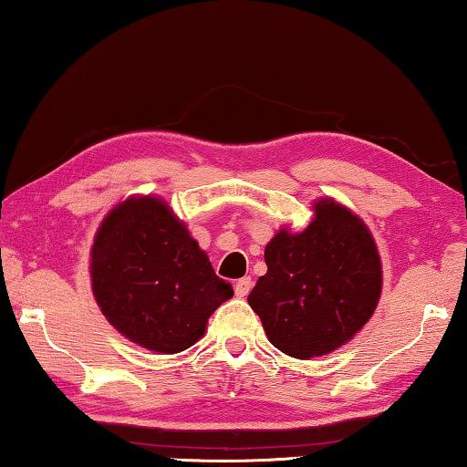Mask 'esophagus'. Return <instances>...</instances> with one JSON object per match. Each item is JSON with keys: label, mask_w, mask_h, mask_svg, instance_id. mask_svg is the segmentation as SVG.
Returning <instances> with one entry per match:
<instances>
[{"label": "esophagus", "mask_w": 467, "mask_h": 467, "mask_svg": "<svg viewBox=\"0 0 467 467\" xmlns=\"http://www.w3.org/2000/svg\"><path fill=\"white\" fill-rule=\"evenodd\" d=\"M251 286H253L251 278H241V280H236V284H234V295L239 296V298H244V296L249 295Z\"/></svg>", "instance_id": "obj_1"}]
</instances>
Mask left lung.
I'll return each mask as SVG.
<instances>
[{
	"mask_svg": "<svg viewBox=\"0 0 467 467\" xmlns=\"http://www.w3.org/2000/svg\"><path fill=\"white\" fill-rule=\"evenodd\" d=\"M313 210L303 233L282 228L267 243V274L247 298L267 339L303 360L350 342L375 313L383 284L367 224L329 197Z\"/></svg>",
	"mask_w": 467,
	"mask_h": 467,
	"instance_id": "8db88e82",
	"label": "left lung"
}]
</instances>
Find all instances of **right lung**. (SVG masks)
<instances>
[{
	"instance_id": "add662e5",
	"label": "right lung",
	"mask_w": 467,
	"mask_h": 467,
	"mask_svg": "<svg viewBox=\"0 0 467 467\" xmlns=\"http://www.w3.org/2000/svg\"><path fill=\"white\" fill-rule=\"evenodd\" d=\"M90 278L110 326L162 354L193 346L210 315L233 296L185 224L152 195L130 197L102 220Z\"/></svg>"
}]
</instances>
